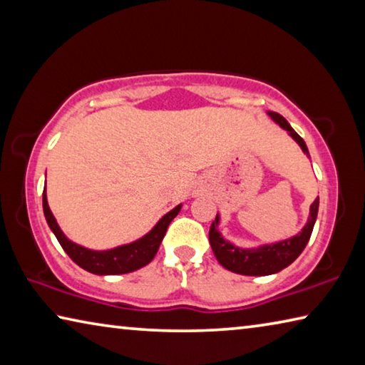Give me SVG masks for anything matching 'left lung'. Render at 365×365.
Masks as SVG:
<instances>
[{
  "instance_id": "8db88e82",
  "label": "left lung",
  "mask_w": 365,
  "mask_h": 365,
  "mask_svg": "<svg viewBox=\"0 0 365 365\" xmlns=\"http://www.w3.org/2000/svg\"><path fill=\"white\" fill-rule=\"evenodd\" d=\"M269 115L279 123L282 128H285V130L292 135L296 140V143L301 146V150L304 151V154H309L304 140L293 130L292 125L285 120V117H282L277 113H269ZM317 211L319 197L311 205V215H309L306 227L302 228L296 237L280 243L265 245L257 250H242L225 242V240L220 237L217 228H215L219 224V217H215L211 228H209V243H211L214 255L217 257L220 265H224L227 270L235 272V274L255 277L277 274V272H280L282 269L288 267V265L301 255L302 250L306 248L309 238H311L314 224H316Z\"/></svg>"
}]
</instances>
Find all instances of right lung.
Here are the masks:
<instances>
[{
  "label": "right lung",
  "mask_w": 365,
  "mask_h": 365,
  "mask_svg": "<svg viewBox=\"0 0 365 365\" xmlns=\"http://www.w3.org/2000/svg\"><path fill=\"white\" fill-rule=\"evenodd\" d=\"M180 207L182 205H178L177 207L172 209L170 212L165 214L164 217L158 222L156 227H154L146 237L138 240V242L123 245L119 246V248L109 251H90L76 243H72L69 238H66V235L61 232L59 225L56 224V220H54L51 209L48 206L46 191H43V212H45L49 228H51L53 233L56 235L59 245L63 246V250L67 252V256H69L73 262L96 275L128 274V272H133L140 267H145L146 264H150L153 261V257L156 256L159 245L163 242L172 219L180 212Z\"/></svg>",
  "instance_id": "right-lung-1"
}]
</instances>
